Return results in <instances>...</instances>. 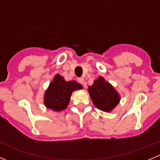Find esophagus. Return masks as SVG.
Listing matches in <instances>:
<instances>
[{"label": "esophagus", "mask_w": 160, "mask_h": 160, "mask_svg": "<svg viewBox=\"0 0 160 160\" xmlns=\"http://www.w3.org/2000/svg\"><path fill=\"white\" fill-rule=\"evenodd\" d=\"M78 82L80 83V84L83 85V83H84V79L83 78V77H80V78H78Z\"/></svg>", "instance_id": "1"}]
</instances>
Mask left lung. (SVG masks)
<instances>
[{
    "label": "left lung",
    "mask_w": 160,
    "mask_h": 160,
    "mask_svg": "<svg viewBox=\"0 0 160 160\" xmlns=\"http://www.w3.org/2000/svg\"><path fill=\"white\" fill-rule=\"evenodd\" d=\"M88 92L95 107L106 112L112 111L120 101L117 90L102 77L93 81V85L88 88Z\"/></svg>",
    "instance_id": "obj_1"
}]
</instances>
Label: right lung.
Returning <instances> with one entry per match:
<instances>
[{"label": "right lung", "mask_w": 160, "mask_h": 160, "mask_svg": "<svg viewBox=\"0 0 160 160\" xmlns=\"http://www.w3.org/2000/svg\"><path fill=\"white\" fill-rule=\"evenodd\" d=\"M83 89V87L74 80L66 81L59 74H56L50 83L44 94V104L54 111L65 110L70 101L74 90Z\"/></svg>", "instance_id": "right-lung-1"}]
</instances>
